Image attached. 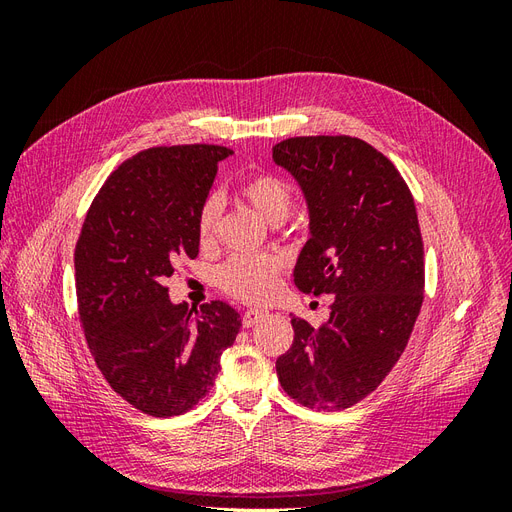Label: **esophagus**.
<instances>
[{
    "mask_svg": "<svg viewBox=\"0 0 512 512\" xmlns=\"http://www.w3.org/2000/svg\"><path fill=\"white\" fill-rule=\"evenodd\" d=\"M267 316V312L265 309H247V312L243 314V327L245 329H252V327H256V324Z\"/></svg>",
    "mask_w": 512,
    "mask_h": 512,
    "instance_id": "esophagus-1",
    "label": "esophagus"
}]
</instances>
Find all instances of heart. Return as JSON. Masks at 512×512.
Returning a JSON list of instances; mask_svg holds the SVG:
<instances>
[{"label": "heart", "instance_id": "heart-1", "mask_svg": "<svg viewBox=\"0 0 512 512\" xmlns=\"http://www.w3.org/2000/svg\"><path fill=\"white\" fill-rule=\"evenodd\" d=\"M239 198L250 205L262 220L277 226L286 222L292 209V192L275 175L260 173L247 177L239 185ZM222 203L218 196H209L198 213V237L211 241L218 230ZM220 286L232 297L262 303L269 301L280 288L282 262L273 256H235L220 269Z\"/></svg>", "mask_w": 512, "mask_h": 512}]
</instances>
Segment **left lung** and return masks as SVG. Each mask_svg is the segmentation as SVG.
Masks as SVG:
<instances>
[{
    "label": "left lung",
    "mask_w": 512,
    "mask_h": 512,
    "mask_svg": "<svg viewBox=\"0 0 512 512\" xmlns=\"http://www.w3.org/2000/svg\"><path fill=\"white\" fill-rule=\"evenodd\" d=\"M307 207L309 239L294 265L303 292L333 294L327 324L292 318L275 363L299 404H359L399 361L423 303V239L414 198L389 158L352 136H297L273 147Z\"/></svg>",
    "instance_id": "1"
}]
</instances>
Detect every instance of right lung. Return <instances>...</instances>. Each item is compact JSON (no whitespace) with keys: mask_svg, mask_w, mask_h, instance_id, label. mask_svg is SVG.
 Segmentation results:
<instances>
[{"mask_svg":"<svg viewBox=\"0 0 512 512\" xmlns=\"http://www.w3.org/2000/svg\"><path fill=\"white\" fill-rule=\"evenodd\" d=\"M230 149L156 147L102 185L74 252L85 339L113 391L151 416L203 399L241 329L224 301L190 309L168 299L175 262L198 256V213Z\"/></svg>","mask_w":512,"mask_h":512,"instance_id":"obj_1","label":"right lung"}]
</instances>
